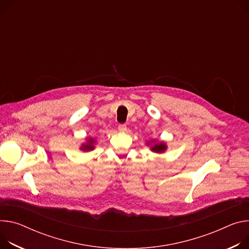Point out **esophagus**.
Returning a JSON list of instances; mask_svg holds the SVG:
<instances>
[{
	"label": "esophagus",
	"instance_id": "esophagus-1",
	"mask_svg": "<svg viewBox=\"0 0 249 249\" xmlns=\"http://www.w3.org/2000/svg\"><path fill=\"white\" fill-rule=\"evenodd\" d=\"M118 130H119L120 132H124V131H126V130H127V126H126V124H119V126H118Z\"/></svg>",
	"mask_w": 249,
	"mask_h": 249
}]
</instances>
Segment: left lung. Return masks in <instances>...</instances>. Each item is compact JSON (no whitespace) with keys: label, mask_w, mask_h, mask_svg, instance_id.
<instances>
[{"label":"left lung","mask_w":249,"mask_h":249,"mask_svg":"<svg viewBox=\"0 0 249 249\" xmlns=\"http://www.w3.org/2000/svg\"><path fill=\"white\" fill-rule=\"evenodd\" d=\"M148 144H150V142H148ZM166 149H167V145H166L164 142L157 143V144H155V145L151 148V150H152L153 152H155V153H163V152L166 151Z\"/></svg>","instance_id":"obj_1"}]
</instances>
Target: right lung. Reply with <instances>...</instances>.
Instances as JSON below:
<instances>
[{
    "label": "right lung",
    "mask_w": 249,
    "mask_h": 249,
    "mask_svg": "<svg viewBox=\"0 0 249 249\" xmlns=\"http://www.w3.org/2000/svg\"><path fill=\"white\" fill-rule=\"evenodd\" d=\"M94 142H95L94 139L88 138V139H87V143H86V144H83L80 149H81L82 151H91V150L94 149V146H93Z\"/></svg>",
    "instance_id": "1"
}]
</instances>
